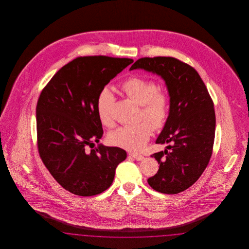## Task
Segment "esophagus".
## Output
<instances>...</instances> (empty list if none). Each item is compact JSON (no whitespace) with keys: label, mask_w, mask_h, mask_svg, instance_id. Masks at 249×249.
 <instances>
[{"label":"esophagus","mask_w":249,"mask_h":249,"mask_svg":"<svg viewBox=\"0 0 249 249\" xmlns=\"http://www.w3.org/2000/svg\"><path fill=\"white\" fill-rule=\"evenodd\" d=\"M130 157H132L135 160H137V161H141L143 160V156L140 154H134V153H130Z\"/></svg>","instance_id":"34e87169"}]
</instances>
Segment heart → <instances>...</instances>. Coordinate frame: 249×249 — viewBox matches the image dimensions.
<instances>
[{"mask_svg":"<svg viewBox=\"0 0 249 249\" xmlns=\"http://www.w3.org/2000/svg\"><path fill=\"white\" fill-rule=\"evenodd\" d=\"M122 91L142 107V116L149 120L155 128H161L165 124L169 114V100L165 93L158 90L153 80L133 76L121 85ZM115 96L108 88H104L98 94L96 111L101 123L112 127L114 119L112 110ZM148 121L134 125L119 127L108 135V140L114 145L129 151H140L149 140L153 127Z\"/></svg>","mask_w":249,"mask_h":249,"instance_id":"heart-1","label":"heart"}]
</instances>
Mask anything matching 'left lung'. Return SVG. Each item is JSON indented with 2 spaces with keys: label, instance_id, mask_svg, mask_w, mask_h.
Here are the masks:
<instances>
[{
  "label": "left lung",
  "instance_id": "8db88e82",
  "mask_svg": "<svg viewBox=\"0 0 249 249\" xmlns=\"http://www.w3.org/2000/svg\"><path fill=\"white\" fill-rule=\"evenodd\" d=\"M136 69L160 76L170 97L168 118L156 140L167 146L151 156L160 168L147 182L156 191L177 194L192 186L210 160L215 129L213 101L198 71L175 58H142L130 68Z\"/></svg>",
  "mask_w": 249,
  "mask_h": 249
}]
</instances>
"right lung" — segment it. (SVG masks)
I'll return each instance as SVG.
<instances>
[{
    "instance_id": "add662e5",
    "label": "right lung",
    "mask_w": 249,
    "mask_h": 249,
    "mask_svg": "<svg viewBox=\"0 0 249 249\" xmlns=\"http://www.w3.org/2000/svg\"><path fill=\"white\" fill-rule=\"evenodd\" d=\"M132 62L106 56L76 58L57 71L39 97V154L52 177L72 194L88 197L107 190L117 166L127 158L117 146H95L104 134L96 101L110 80Z\"/></svg>"
}]
</instances>
